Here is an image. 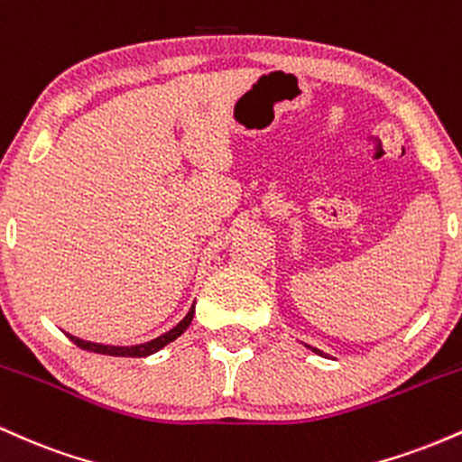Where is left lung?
<instances>
[{"instance_id":"1","label":"left lung","mask_w":462,"mask_h":462,"mask_svg":"<svg viewBox=\"0 0 462 462\" xmlns=\"http://www.w3.org/2000/svg\"><path fill=\"white\" fill-rule=\"evenodd\" d=\"M306 347L312 349V352H315V354H319V356H323V352H321V349H317V347H310V346H306Z\"/></svg>"}]
</instances>
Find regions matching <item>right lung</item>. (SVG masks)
I'll return each instance as SVG.
<instances>
[{"mask_svg": "<svg viewBox=\"0 0 462 462\" xmlns=\"http://www.w3.org/2000/svg\"><path fill=\"white\" fill-rule=\"evenodd\" d=\"M193 315H195V306H190V310L187 312V317H184L182 321L178 323L176 328H171L169 332L161 334L158 338H152V341L147 343H141V346H104V343H91V341H82V338L73 337V334H67L69 338H71L73 343H76L78 347L87 349V352H95V354H106V356H125V358H143V356H150V354L158 352V349H162L164 346H169L171 341H176V338L182 334L187 328L190 326V321H193Z\"/></svg>", "mask_w": 462, "mask_h": 462, "instance_id": "1", "label": "right lung"}]
</instances>
